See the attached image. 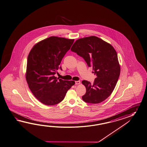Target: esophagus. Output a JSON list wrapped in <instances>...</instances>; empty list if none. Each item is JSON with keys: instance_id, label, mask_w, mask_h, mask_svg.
I'll return each mask as SVG.
<instances>
[{"instance_id": "1", "label": "esophagus", "mask_w": 147, "mask_h": 147, "mask_svg": "<svg viewBox=\"0 0 147 147\" xmlns=\"http://www.w3.org/2000/svg\"><path fill=\"white\" fill-rule=\"evenodd\" d=\"M80 84V81H76L75 84L76 85H79Z\"/></svg>"}]
</instances>
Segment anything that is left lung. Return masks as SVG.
I'll use <instances>...</instances> for the list:
<instances>
[{"label": "left lung", "mask_w": 147, "mask_h": 147, "mask_svg": "<svg viewBox=\"0 0 147 147\" xmlns=\"http://www.w3.org/2000/svg\"><path fill=\"white\" fill-rule=\"evenodd\" d=\"M71 51L84 59L88 66L92 67V72L97 76L93 84L82 81L86 88L82 100L90 104L102 102L113 92L120 75L115 50L101 38L91 36L76 40Z\"/></svg>", "instance_id": "8db88e82"}]
</instances>
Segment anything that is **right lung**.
<instances>
[{
	"instance_id": "right-lung-1",
	"label": "right lung",
	"mask_w": 147,
	"mask_h": 147,
	"mask_svg": "<svg viewBox=\"0 0 147 147\" xmlns=\"http://www.w3.org/2000/svg\"><path fill=\"white\" fill-rule=\"evenodd\" d=\"M74 42V39L51 36L34 45L29 53L26 80L32 94L43 104L53 105L61 102L75 84L55 76Z\"/></svg>"
}]
</instances>
